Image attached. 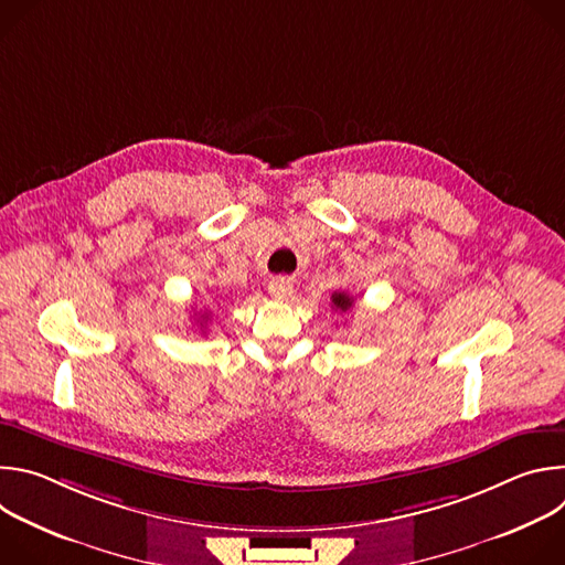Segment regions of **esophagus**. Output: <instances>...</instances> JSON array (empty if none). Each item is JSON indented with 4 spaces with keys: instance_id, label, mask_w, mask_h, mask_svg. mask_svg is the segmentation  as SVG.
Wrapping results in <instances>:
<instances>
[{
    "instance_id": "34e87169",
    "label": "esophagus",
    "mask_w": 565,
    "mask_h": 565,
    "mask_svg": "<svg viewBox=\"0 0 565 565\" xmlns=\"http://www.w3.org/2000/svg\"><path fill=\"white\" fill-rule=\"evenodd\" d=\"M268 292L275 299H288L295 292V281L290 277H273L268 284Z\"/></svg>"
}]
</instances>
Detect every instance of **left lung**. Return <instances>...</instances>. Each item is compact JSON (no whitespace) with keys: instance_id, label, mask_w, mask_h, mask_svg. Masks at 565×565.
I'll return each instance as SVG.
<instances>
[{"instance_id":"obj_1","label":"left lung","mask_w":565,"mask_h":565,"mask_svg":"<svg viewBox=\"0 0 565 565\" xmlns=\"http://www.w3.org/2000/svg\"><path fill=\"white\" fill-rule=\"evenodd\" d=\"M331 299H333L335 310H342V312H347V310L353 306V297L347 295V292H333Z\"/></svg>"}]
</instances>
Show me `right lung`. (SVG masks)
<instances>
[{"instance_id": "1", "label": "right lung", "mask_w": 565, "mask_h": 565, "mask_svg": "<svg viewBox=\"0 0 565 565\" xmlns=\"http://www.w3.org/2000/svg\"><path fill=\"white\" fill-rule=\"evenodd\" d=\"M194 321L201 327V331H205V329H207V321H210V315H207V312H205V315L199 312V317H196V312H194Z\"/></svg>"}]
</instances>
